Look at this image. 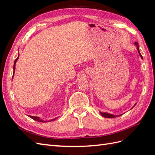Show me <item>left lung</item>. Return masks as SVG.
Wrapping results in <instances>:
<instances>
[{
  "label": "left lung",
  "instance_id": "8db88e82",
  "mask_svg": "<svg viewBox=\"0 0 155 155\" xmlns=\"http://www.w3.org/2000/svg\"><path fill=\"white\" fill-rule=\"evenodd\" d=\"M134 44H135L136 46H137V50H138V53H139V54H140V57H141L142 59H143L142 55H141V54H140V52L138 43H137V42H135ZM134 105H136V104H135ZM100 114H101V115L102 116L105 117V118H115V117H118V116H120V115H113V114H109V113H107V112H100Z\"/></svg>",
  "mask_w": 155,
  "mask_h": 155
}]
</instances>
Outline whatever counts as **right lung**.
<instances>
[{"instance_id": "add662e5", "label": "right lung", "mask_w": 155, "mask_h": 155, "mask_svg": "<svg viewBox=\"0 0 155 155\" xmlns=\"http://www.w3.org/2000/svg\"><path fill=\"white\" fill-rule=\"evenodd\" d=\"M18 57H19V55H18V57H17V58L15 60V61H14V64H13V71H14V72H15V64H16V62H17V61L18 60ZM14 72H13V75H14ZM30 118H32L33 120H35V121H41V122H47V121H54V120H55L56 118H54V119H52V120H50V121H44V120H41L39 117H37V116H28Z\"/></svg>"}]
</instances>
